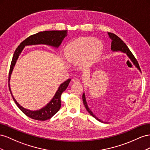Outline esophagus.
I'll use <instances>...</instances> for the list:
<instances>
[{"instance_id": "34e87169", "label": "esophagus", "mask_w": 150, "mask_h": 150, "mask_svg": "<svg viewBox=\"0 0 150 150\" xmlns=\"http://www.w3.org/2000/svg\"><path fill=\"white\" fill-rule=\"evenodd\" d=\"M72 81H73V82H74V83H79V82H80L79 79H78V78H74V79H72Z\"/></svg>"}]
</instances>
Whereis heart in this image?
<instances>
[{"instance_id":"1","label":"heart","mask_w":150,"mask_h":150,"mask_svg":"<svg viewBox=\"0 0 150 150\" xmlns=\"http://www.w3.org/2000/svg\"><path fill=\"white\" fill-rule=\"evenodd\" d=\"M102 43L97 40L80 38L68 44L65 48L67 60L74 63L82 60L81 68H85L95 62L102 52Z\"/></svg>"}]
</instances>
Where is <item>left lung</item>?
<instances>
[{"instance_id": "obj_1", "label": "left lung", "mask_w": 150, "mask_h": 150, "mask_svg": "<svg viewBox=\"0 0 150 150\" xmlns=\"http://www.w3.org/2000/svg\"><path fill=\"white\" fill-rule=\"evenodd\" d=\"M108 35L109 36V38L111 40V41H112V42H111L110 50H112V52H122L123 53L126 54L127 57L130 59V60L132 62V63L134 64V65H135V67L139 70V68H138L139 67L138 65V63H137V62H136V59H135L132 53L131 52L129 49L128 48L127 45L123 42L122 40H121V38H119L117 36L114 35V34H113V33H108ZM82 99H83V104L85 107V108H86L87 110L89 112L90 114L92 115V116L96 119H97L98 121L103 122V123H108L107 122H104L103 121H102L101 119L98 118L96 115L92 112V111L91 110V109L89 108V107L87 103L85 92H83V95H82Z\"/></svg>"}]
</instances>
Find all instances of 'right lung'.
I'll list each match as a JSON object with an SVG mask.
<instances>
[{
    "label": "right lung",
    "mask_w": 150,
    "mask_h": 150,
    "mask_svg": "<svg viewBox=\"0 0 150 150\" xmlns=\"http://www.w3.org/2000/svg\"><path fill=\"white\" fill-rule=\"evenodd\" d=\"M66 36H67V31H46L40 32L38 33L30 36L26 38L24 41H23L19 45L18 48H16L15 52L14 53L13 57L11 62V65L10 67L9 75H8V82H10V80L11 77V74L14 68L16 65L17 60L20 56L21 53H22L23 50L26 46H32V45H44L53 47L56 49H58L59 46L61 45L63 40ZM71 81L70 79H68L65 82L62 83L57 91L56 93L54 95L53 97L51 100L42 108L38 110H32L30 109H25L21 106L17 100L15 99L12 93V91L10 87V83H8V86L11 93L12 94V98L16 102V105H18L19 109L22 112L25 114L27 116L30 118L36 119L38 121H45L47 119H50L51 117L56 114L61 108V95L62 93L65 91L68 86L70 82Z\"/></svg>",
    "instance_id": "right-lung-1"
}]
</instances>
